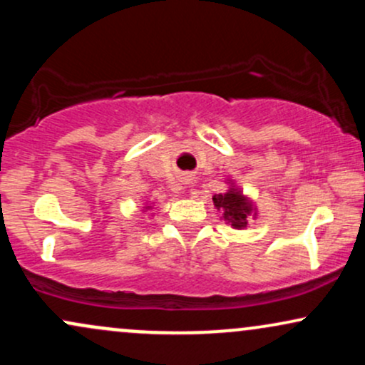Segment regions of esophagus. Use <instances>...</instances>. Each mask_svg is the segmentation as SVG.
Segmentation results:
<instances>
[{"label":"esophagus","mask_w":365,"mask_h":365,"mask_svg":"<svg viewBox=\"0 0 365 365\" xmlns=\"http://www.w3.org/2000/svg\"><path fill=\"white\" fill-rule=\"evenodd\" d=\"M190 180H192V175H183V177H182V182L183 183H188V182H190Z\"/></svg>","instance_id":"obj_1"}]
</instances>
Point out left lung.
<instances>
[{
  "label": "left lung",
  "instance_id": "obj_1",
  "mask_svg": "<svg viewBox=\"0 0 365 365\" xmlns=\"http://www.w3.org/2000/svg\"><path fill=\"white\" fill-rule=\"evenodd\" d=\"M228 190L223 194L212 195V202H215V207L221 212V217L226 223L237 230H244L249 225V221L257 216V207L232 180H228Z\"/></svg>",
  "mask_w": 365,
  "mask_h": 365
}]
</instances>
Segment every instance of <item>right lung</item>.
<instances>
[{"label": "right lung", "mask_w": 365, "mask_h": 365, "mask_svg": "<svg viewBox=\"0 0 365 365\" xmlns=\"http://www.w3.org/2000/svg\"><path fill=\"white\" fill-rule=\"evenodd\" d=\"M144 209H153V206H145Z\"/></svg>", "instance_id": "obj_1"}]
</instances>
